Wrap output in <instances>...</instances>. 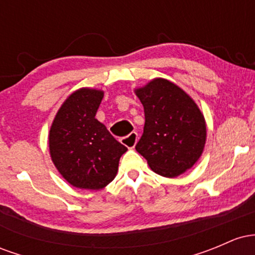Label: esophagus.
<instances>
[{
	"label": "esophagus",
	"mask_w": 255,
	"mask_h": 255,
	"mask_svg": "<svg viewBox=\"0 0 255 255\" xmlns=\"http://www.w3.org/2000/svg\"><path fill=\"white\" fill-rule=\"evenodd\" d=\"M136 141H137V133H136V131H131L129 135L122 137V139H121L122 144H124L126 147H128V148H133L134 146L136 145Z\"/></svg>",
	"instance_id": "34e87169"
}]
</instances>
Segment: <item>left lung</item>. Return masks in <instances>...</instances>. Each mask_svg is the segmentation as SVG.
<instances>
[{
	"label": "left lung",
	"mask_w": 255,
	"mask_h": 255,
	"mask_svg": "<svg viewBox=\"0 0 255 255\" xmlns=\"http://www.w3.org/2000/svg\"><path fill=\"white\" fill-rule=\"evenodd\" d=\"M145 111L144 133L135 148L156 174L176 177L191 169L204 151L206 122L195 102L166 79L135 90Z\"/></svg>",
	"instance_id": "1"
}]
</instances>
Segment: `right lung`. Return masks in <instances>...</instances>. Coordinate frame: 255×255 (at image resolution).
Segmentation results:
<instances>
[{"label":"right lung","instance_id":"add662e5","mask_svg":"<svg viewBox=\"0 0 255 255\" xmlns=\"http://www.w3.org/2000/svg\"><path fill=\"white\" fill-rule=\"evenodd\" d=\"M104 92L83 89L73 92L58 109L50 131L51 160L72 186L102 189L114 180L127 147L95 118Z\"/></svg>","mask_w":255,"mask_h":255}]
</instances>
